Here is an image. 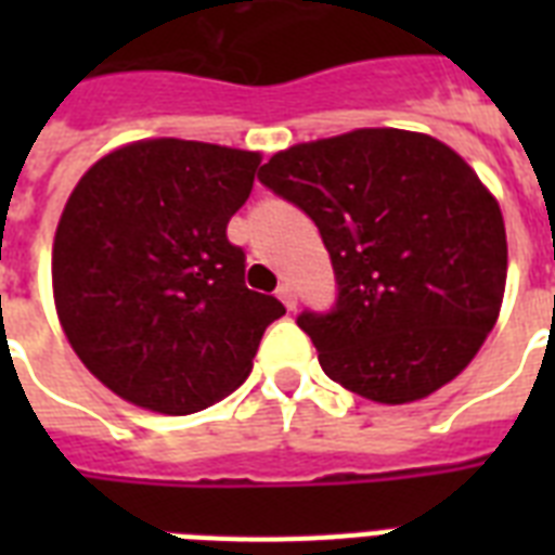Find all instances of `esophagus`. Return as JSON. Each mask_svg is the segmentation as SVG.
Returning a JSON list of instances; mask_svg holds the SVG:
<instances>
[{
  "label": "esophagus",
  "instance_id": "34e87169",
  "mask_svg": "<svg viewBox=\"0 0 555 555\" xmlns=\"http://www.w3.org/2000/svg\"><path fill=\"white\" fill-rule=\"evenodd\" d=\"M276 296H279V299H282V305H285L287 311H294V308H296V291H294V285H291V282H285V285H279Z\"/></svg>",
  "mask_w": 555,
  "mask_h": 555
}]
</instances>
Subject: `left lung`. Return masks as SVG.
I'll return each mask as SVG.
<instances>
[{
	"mask_svg": "<svg viewBox=\"0 0 555 555\" xmlns=\"http://www.w3.org/2000/svg\"><path fill=\"white\" fill-rule=\"evenodd\" d=\"M320 227L337 311L299 317L322 371L374 403H414L473 363L507 285L495 195L438 138L405 129L296 143L259 169Z\"/></svg>",
	"mask_w": 555,
	"mask_h": 555,
	"instance_id": "left-lung-1",
	"label": "left lung"
}]
</instances>
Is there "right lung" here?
Segmentation results:
<instances>
[{
    "label": "right lung",
    "mask_w": 555,
    "mask_h": 555,
    "mask_svg": "<svg viewBox=\"0 0 555 555\" xmlns=\"http://www.w3.org/2000/svg\"><path fill=\"white\" fill-rule=\"evenodd\" d=\"M259 152L150 138L77 181L56 224L51 285L65 339L94 377L158 414H192L242 386L285 313L244 285L227 221Z\"/></svg>",
    "instance_id": "right-lung-1"
}]
</instances>
